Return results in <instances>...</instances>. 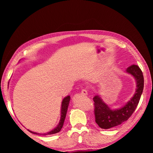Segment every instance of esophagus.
Instances as JSON below:
<instances>
[{
  "instance_id": "34e87169",
  "label": "esophagus",
  "mask_w": 153,
  "mask_h": 153,
  "mask_svg": "<svg viewBox=\"0 0 153 153\" xmlns=\"http://www.w3.org/2000/svg\"><path fill=\"white\" fill-rule=\"evenodd\" d=\"M81 92H82V94H83V95H87L88 94V91L86 89H82Z\"/></svg>"
}]
</instances>
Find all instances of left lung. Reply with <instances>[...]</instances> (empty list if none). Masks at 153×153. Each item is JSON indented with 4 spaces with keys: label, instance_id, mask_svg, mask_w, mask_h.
I'll return each mask as SVG.
<instances>
[{
    "label": "left lung",
    "instance_id": "1",
    "mask_svg": "<svg viewBox=\"0 0 153 153\" xmlns=\"http://www.w3.org/2000/svg\"><path fill=\"white\" fill-rule=\"evenodd\" d=\"M126 72L135 78L136 90L134 97L123 107L112 110L102 101L98 95H96L93 98L94 102L95 121L100 128L109 129L125 122L131 117L138 105L144 89L143 74L136 65H132L128 67Z\"/></svg>",
    "mask_w": 153,
    "mask_h": 153
}]
</instances>
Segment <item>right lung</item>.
<instances>
[{"instance_id": "right-lung-1", "label": "right lung", "mask_w": 153, "mask_h": 153, "mask_svg": "<svg viewBox=\"0 0 153 153\" xmlns=\"http://www.w3.org/2000/svg\"><path fill=\"white\" fill-rule=\"evenodd\" d=\"M69 101H70V96H67V97H66L65 98H64V99L63 100V101H62V104H61V120H60V121H59V123L58 124V126H56L55 129H53V130L51 131H49V132H48V133L44 134L43 135H49V134H56L61 131V128H63L65 119V117H66V114H67V108H68ZM30 131L31 133L38 134V133L33 132V131Z\"/></svg>"}]
</instances>
